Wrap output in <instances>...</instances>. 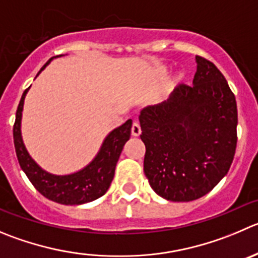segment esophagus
<instances>
[{
    "label": "esophagus",
    "mask_w": 258,
    "mask_h": 258,
    "mask_svg": "<svg viewBox=\"0 0 258 258\" xmlns=\"http://www.w3.org/2000/svg\"><path fill=\"white\" fill-rule=\"evenodd\" d=\"M142 133V129H141V124L138 121H134L133 125H132V136L134 137H138L139 134Z\"/></svg>",
    "instance_id": "esophagus-1"
}]
</instances>
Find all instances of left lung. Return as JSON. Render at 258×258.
Here are the masks:
<instances>
[{
  "label": "left lung",
  "instance_id": "left-lung-1",
  "mask_svg": "<svg viewBox=\"0 0 258 258\" xmlns=\"http://www.w3.org/2000/svg\"><path fill=\"white\" fill-rule=\"evenodd\" d=\"M192 86L178 85L167 101L139 115L144 173L154 192L192 201L229 171L237 147V102L219 70L196 55Z\"/></svg>",
  "mask_w": 258,
  "mask_h": 258
}]
</instances>
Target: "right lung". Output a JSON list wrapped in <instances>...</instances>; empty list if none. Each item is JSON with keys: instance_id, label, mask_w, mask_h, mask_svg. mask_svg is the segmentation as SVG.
Returning <instances> with one entry per match:
<instances>
[{"instance_id": "right-lung-1", "label": "right lung", "mask_w": 258, "mask_h": 258, "mask_svg": "<svg viewBox=\"0 0 258 258\" xmlns=\"http://www.w3.org/2000/svg\"><path fill=\"white\" fill-rule=\"evenodd\" d=\"M53 58H50L46 64H44L40 72L50 63ZM29 88L24 91L21 96L14 124V143L20 167L23 168L34 187L41 195L45 196L49 200L55 201L58 204L81 205L101 198L109 190L110 183L114 178L115 167H116L122 147L131 138L132 124H133L132 119L126 120L124 124L107 134L105 141L102 142L99 153L82 170L71 173V175H53L43 170L31 158L21 137L24 100H25Z\"/></svg>"}]
</instances>
